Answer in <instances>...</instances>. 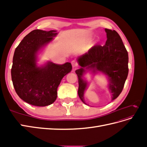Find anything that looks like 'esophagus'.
Listing matches in <instances>:
<instances>
[{"mask_svg": "<svg viewBox=\"0 0 147 147\" xmlns=\"http://www.w3.org/2000/svg\"><path fill=\"white\" fill-rule=\"evenodd\" d=\"M71 64H72V67L74 68V69H76V68H77V67H78V63H77V62L76 61H72V62H71Z\"/></svg>", "mask_w": 147, "mask_h": 147, "instance_id": "obj_1", "label": "esophagus"}]
</instances>
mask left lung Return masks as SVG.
<instances>
[{
  "label": "left lung",
  "mask_w": 147,
  "mask_h": 147,
  "mask_svg": "<svg viewBox=\"0 0 147 147\" xmlns=\"http://www.w3.org/2000/svg\"><path fill=\"white\" fill-rule=\"evenodd\" d=\"M107 40L104 46L95 45L88 53L77 59L81 68L75 71L78 78V94L83 103L84 92L87 82L82 78L85 69L100 72L109 79V89L112 92V100L121 94L128 75V53L117 31L105 29Z\"/></svg>",
  "instance_id": "obj_1"
}]
</instances>
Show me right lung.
Wrapping results in <instances>:
<instances>
[{
  "label": "right lung",
  "mask_w": 147,
  "mask_h": 147,
  "mask_svg": "<svg viewBox=\"0 0 147 147\" xmlns=\"http://www.w3.org/2000/svg\"><path fill=\"white\" fill-rule=\"evenodd\" d=\"M56 32L31 31L16 48L13 55L11 69L13 86L21 99L32 105L53 104L61 80L72 68L70 63L59 65L48 62L42 67L36 65L37 51L52 40Z\"/></svg>",
  "instance_id": "add662e5"
}]
</instances>
